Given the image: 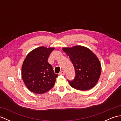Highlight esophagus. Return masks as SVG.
<instances>
[{"mask_svg": "<svg viewBox=\"0 0 121 121\" xmlns=\"http://www.w3.org/2000/svg\"><path fill=\"white\" fill-rule=\"evenodd\" d=\"M59 74H60V75H65V72L63 71H62L60 72V73H59Z\"/></svg>", "mask_w": 121, "mask_h": 121, "instance_id": "34e87169", "label": "esophagus"}]
</instances>
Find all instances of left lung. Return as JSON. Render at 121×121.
Listing matches in <instances>:
<instances>
[{
    "label": "left lung",
    "mask_w": 121,
    "mask_h": 121,
    "mask_svg": "<svg viewBox=\"0 0 121 121\" xmlns=\"http://www.w3.org/2000/svg\"><path fill=\"white\" fill-rule=\"evenodd\" d=\"M69 56L75 69V78L68 82L71 87L80 91L94 87L99 80L101 64L96 56L88 48L82 46L63 48Z\"/></svg>",
    "instance_id": "1"
}]
</instances>
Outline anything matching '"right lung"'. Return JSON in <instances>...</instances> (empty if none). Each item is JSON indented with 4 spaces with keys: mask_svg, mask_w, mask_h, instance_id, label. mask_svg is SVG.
<instances>
[{
    "mask_svg": "<svg viewBox=\"0 0 121 121\" xmlns=\"http://www.w3.org/2000/svg\"><path fill=\"white\" fill-rule=\"evenodd\" d=\"M54 48L40 47L28 54L22 66V77L30 91L43 94L52 88L58 74L54 73L48 59Z\"/></svg>",
    "mask_w": 121,
    "mask_h": 121,
    "instance_id": "1",
    "label": "right lung"
}]
</instances>
